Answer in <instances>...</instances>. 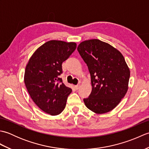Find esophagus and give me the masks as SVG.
Segmentation results:
<instances>
[{
  "label": "esophagus",
  "mask_w": 149,
  "mask_h": 149,
  "mask_svg": "<svg viewBox=\"0 0 149 149\" xmlns=\"http://www.w3.org/2000/svg\"><path fill=\"white\" fill-rule=\"evenodd\" d=\"M74 88H75V90H78V89H79V88H80V85H75V86H74Z\"/></svg>",
  "instance_id": "esophagus-1"
}]
</instances>
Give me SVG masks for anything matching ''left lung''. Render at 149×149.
Here are the masks:
<instances>
[{"label": "left lung", "mask_w": 149, "mask_h": 149, "mask_svg": "<svg viewBox=\"0 0 149 149\" xmlns=\"http://www.w3.org/2000/svg\"><path fill=\"white\" fill-rule=\"evenodd\" d=\"M77 50L86 63L92 90L85 105L91 111L103 114L113 110L128 90L130 70L122 53L98 39L85 40Z\"/></svg>", "instance_id": "1"}]
</instances>
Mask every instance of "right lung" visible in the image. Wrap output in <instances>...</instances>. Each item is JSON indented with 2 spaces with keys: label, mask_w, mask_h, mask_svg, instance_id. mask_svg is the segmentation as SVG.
Masks as SVG:
<instances>
[{
  "label": "right lung",
  "mask_w": 149,
  "mask_h": 149,
  "mask_svg": "<svg viewBox=\"0 0 149 149\" xmlns=\"http://www.w3.org/2000/svg\"><path fill=\"white\" fill-rule=\"evenodd\" d=\"M75 42L50 40L33 53L24 74V83L36 105L43 111L55 116L65 108L72 89L66 86L59 75L62 63L76 49Z\"/></svg>",
  "instance_id": "1"
}]
</instances>
